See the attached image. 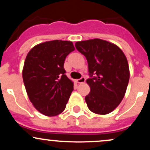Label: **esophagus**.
Instances as JSON below:
<instances>
[{
    "label": "esophagus",
    "instance_id": "obj_1",
    "mask_svg": "<svg viewBox=\"0 0 150 150\" xmlns=\"http://www.w3.org/2000/svg\"><path fill=\"white\" fill-rule=\"evenodd\" d=\"M85 81H86L85 77H81V78L78 79V80H77V83L82 84V83H84V82H85Z\"/></svg>",
    "mask_w": 150,
    "mask_h": 150
}]
</instances>
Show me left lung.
<instances>
[{
    "label": "left lung",
    "mask_w": 150,
    "mask_h": 150,
    "mask_svg": "<svg viewBox=\"0 0 150 150\" xmlns=\"http://www.w3.org/2000/svg\"><path fill=\"white\" fill-rule=\"evenodd\" d=\"M88 63L90 92L85 97L89 109L104 115L111 113L124 97L130 72L127 58L118 46L99 39L75 43Z\"/></svg>",
    "instance_id": "left-lung-1"
}]
</instances>
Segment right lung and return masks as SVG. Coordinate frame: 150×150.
Returning a JSON list of instances; mask_svg holds the SVG:
<instances>
[{"instance_id": "obj_1", "label": "right lung", "mask_w": 150, "mask_h": 150, "mask_svg": "<svg viewBox=\"0 0 150 150\" xmlns=\"http://www.w3.org/2000/svg\"><path fill=\"white\" fill-rule=\"evenodd\" d=\"M74 50L73 42L54 40L35 46L26 57L22 70L26 91L36 109L45 116L63 112L73 91L63 65Z\"/></svg>"}]
</instances>
